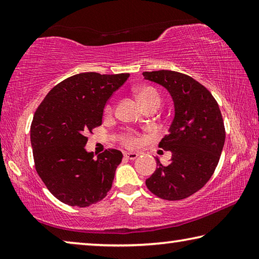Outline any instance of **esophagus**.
<instances>
[{"label": "esophagus", "instance_id": "1", "mask_svg": "<svg viewBox=\"0 0 259 259\" xmlns=\"http://www.w3.org/2000/svg\"><path fill=\"white\" fill-rule=\"evenodd\" d=\"M124 157H125V159H128V160H135V159H137V157H138V154H137V153H133V152H125Z\"/></svg>", "mask_w": 259, "mask_h": 259}]
</instances>
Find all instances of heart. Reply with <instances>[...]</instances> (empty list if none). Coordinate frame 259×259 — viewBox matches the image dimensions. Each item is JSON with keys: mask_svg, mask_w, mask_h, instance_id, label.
<instances>
[{"mask_svg": "<svg viewBox=\"0 0 259 259\" xmlns=\"http://www.w3.org/2000/svg\"><path fill=\"white\" fill-rule=\"evenodd\" d=\"M136 94H137V98L139 103L142 104L143 107H146L148 105L153 103H159L160 104V96L159 93L152 87H140L136 90ZM111 106H107V112H111ZM123 142L129 146H136L139 143V139L135 137L131 134H126L123 137Z\"/></svg>", "mask_w": 259, "mask_h": 259, "instance_id": "1", "label": "heart"}]
</instances>
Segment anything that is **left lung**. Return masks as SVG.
I'll list each match as a JSON object with an SVG mask.
<instances>
[{
	"mask_svg": "<svg viewBox=\"0 0 259 259\" xmlns=\"http://www.w3.org/2000/svg\"><path fill=\"white\" fill-rule=\"evenodd\" d=\"M145 80L166 89L174 102L171 124L159 144L171 152L168 165L156 157V170L146 186L161 199L176 201L201 190L211 178L225 143L221 109L198 81L174 71L144 72Z\"/></svg>",
	"mask_w": 259,
	"mask_h": 259,
	"instance_id": "left-lung-1",
	"label": "left lung"
}]
</instances>
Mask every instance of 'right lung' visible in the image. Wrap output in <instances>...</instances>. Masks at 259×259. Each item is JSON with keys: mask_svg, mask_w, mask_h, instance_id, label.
I'll return each mask as SVG.
<instances>
[{"mask_svg": "<svg viewBox=\"0 0 259 259\" xmlns=\"http://www.w3.org/2000/svg\"><path fill=\"white\" fill-rule=\"evenodd\" d=\"M130 74L80 73L60 82L34 114L30 144L35 168L55 198L89 207L111 190L122 153L108 150L95 159L88 133L102 125L105 105Z\"/></svg>", "mask_w": 259, "mask_h": 259, "instance_id": "add662e5", "label": "right lung"}]
</instances>
